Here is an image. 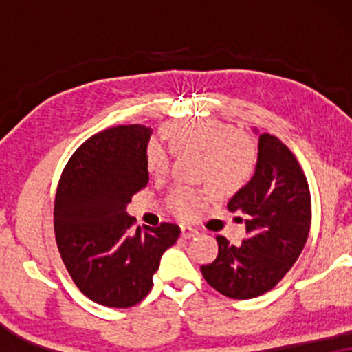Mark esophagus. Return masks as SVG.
<instances>
[{
	"instance_id": "34e87169",
	"label": "esophagus",
	"mask_w": 352,
	"mask_h": 352,
	"mask_svg": "<svg viewBox=\"0 0 352 352\" xmlns=\"http://www.w3.org/2000/svg\"><path fill=\"white\" fill-rule=\"evenodd\" d=\"M199 234V230L195 228H190V226H181V235L184 239H192Z\"/></svg>"
}]
</instances>
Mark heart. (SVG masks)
<instances>
[{
  "mask_svg": "<svg viewBox=\"0 0 352 352\" xmlns=\"http://www.w3.org/2000/svg\"><path fill=\"white\" fill-rule=\"evenodd\" d=\"M163 134L176 153H201L200 177L211 181L219 194L239 192L253 176L256 148L247 134L213 118L170 123ZM170 152L160 142L151 141L146 148V168L153 177L170 170ZM214 199L213 187L177 186L166 199V206L181 219H190L195 211Z\"/></svg>",
  "mask_w": 352,
  "mask_h": 352,
  "instance_id": "b5f03b06",
  "label": "heart"
}]
</instances>
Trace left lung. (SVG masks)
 Segmentation results:
<instances>
[{
    "label": "left lung",
    "instance_id": "obj_1",
    "mask_svg": "<svg viewBox=\"0 0 352 352\" xmlns=\"http://www.w3.org/2000/svg\"><path fill=\"white\" fill-rule=\"evenodd\" d=\"M245 223L240 247L218 235L219 252L201 266L205 280L221 295L250 300L282 280L305 248L311 228V194L296 157L280 139L259 134L254 175L228 204Z\"/></svg>",
    "mask_w": 352,
    "mask_h": 352
}]
</instances>
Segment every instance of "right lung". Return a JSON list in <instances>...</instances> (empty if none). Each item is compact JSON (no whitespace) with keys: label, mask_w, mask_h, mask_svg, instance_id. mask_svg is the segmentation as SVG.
<instances>
[{"label":"right lung","mask_w":352,"mask_h":352,"mask_svg":"<svg viewBox=\"0 0 352 352\" xmlns=\"http://www.w3.org/2000/svg\"><path fill=\"white\" fill-rule=\"evenodd\" d=\"M152 129L109 128L81 144L62 171L54 204L60 258L75 285L109 307H131L147 296L162 254L176 243V224L133 230L131 197L147 186L146 148Z\"/></svg>","instance_id":"obj_1"}]
</instances>
